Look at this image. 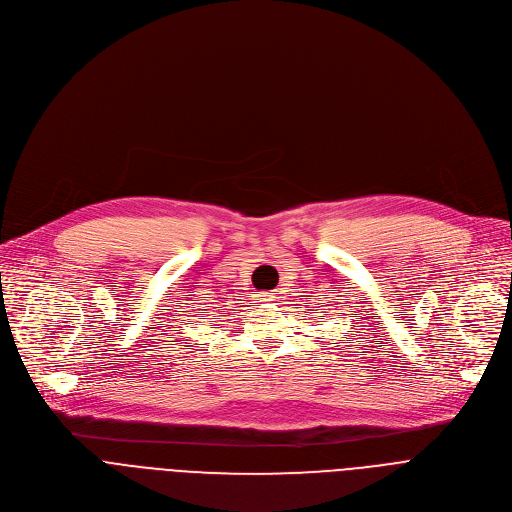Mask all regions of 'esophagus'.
Returning <instances> with one entry per match:
<instances>
[{"label": "esophagus", "instance_id": "34e87169", "mask_svg": "<svg viewBox=\"0 0 512 512\" xmlns=\"http://www.w3.org/2000/svg\"><path fill=\"white\" fill-rule=\"evenodd\" d=\"M259 300H261V302H271V300H273V296H271V294H267V291H265V294H261V296H259Z\"/></svg>", "mask_w": 512, "mask_h": 512}]
</instances>
